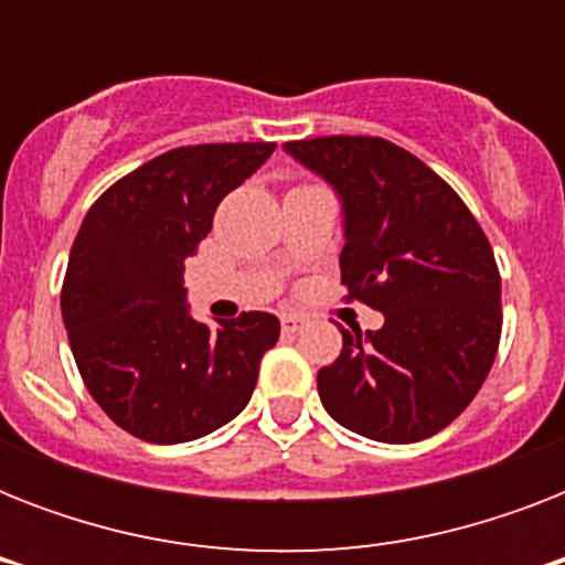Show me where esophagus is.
<instances>
[{
	"mask_svg": "<svg viewBox=\"0 0 565 565\" xmlns=\"http://www.w3.org/2000/svg\"><path fill=\"white\" fill-rule=\"evenodd\" d=\"M305 326H308V317H305V313H281V328L287 334H299Z\"/></svg>",
	"mask_w": 565,
	"mask_h": 565,
	"instance_id": "34e87169",
	"label": "esophagus"
}]
</instances>
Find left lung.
I'll list each match as a JSON object with an SVG mask.
<instances>
[{"label":"left lung","mask_w":565,"mask_h":565,"mask_svg":"<svg viewBox=\"0 0 565 565\" xmlns=\"http://www.w3.org/2000/svg\"><path fill=\"white\" fill-rule=\"evenodd\" d=\"M284 152L326 181L343 207L340 281L384 313L377 331H343L317 375L328 416L377 443H419L481 390L501 337V278L463 199L381 137L292 140Z\"/></svg>","instance_id":"8db88e82"}]
</instances>
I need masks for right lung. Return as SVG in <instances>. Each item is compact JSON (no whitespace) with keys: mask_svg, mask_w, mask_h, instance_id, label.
I'll list each match as a JSON object with an SVG mask.
<instances>
[{"mask_svg":"<svg viewBox=\"0 0 565 565\" xmlns=\"http://www.w3.org/2000/svg\"><path fill=\"white\" fill-rule=\"evenodd\" d=\"M273 152L275 143L172 149L119 179L84 216L61 313L90 395L137 439H199L255 393L281 322L260 310L216 328L193 319L184 260L211 234L222 199Z\"/></svg>","mask_w":565,"mask_h":565,"instance_id":"obj_1","label":"right lung"}]
</instances>
